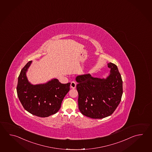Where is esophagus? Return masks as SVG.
Listing matches in <instances>:
<instances>
[{
    "label": "esophagus",
    "mask_w": 152,
    "mask_h": 152,
    "mask_svg": "<svg viewBox=\"0 0 152 152\" xmlns=\"http://www.w3.org/2000/svg\"><path fill=\"white\" fill-rule=\"evenodd\" d=\"M76 87V83L74 82V81H72V82H71V84H70V87H71V88L72 89H75V88Z\"/></svg>",
    "instance_id": "34e87169"
}]
</instances>
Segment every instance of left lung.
<instances>
[{
    "instance_id": "obj_1",
    "label": "left lung",
    "mask_w": 152,
    "mask_h": 152,
    "mask_svg": "<svg viewBox=\"0 0 152 152\" xmlns=\"http://www.w3.org/2000/svg\"><path fill=\"white\" fill-rule=\"evenodd\" d=\"M110 72L105 78L93 77L90 74L78 75V108L92 118H103L114 113L123 94L122 80L117 66L108 63Z\"/></svg>"
}]
</instances>
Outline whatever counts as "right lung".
Returning a JSON list of instances; mask_svg holds the SVG:
<instances>
[{
	"label": "right lung",
	"instance_id": "1",
	"mask_svg": "<svg viewBox=\"0 0 152 152\" xmlns=\"http://www.w3.org/2000/svg\"><path fill=\"white\" fill-rule=\"evenodd\" d=\"M32 62L27 63L20 71L17 87L18 97L28 113L41 118L48 117L59 110L70 90V83L62 84L57 78H53L45 83L31 84L26 72Z\"/></svg>",
	"mask_w": 152,
	"mask_h": 152
}]
</instances>
